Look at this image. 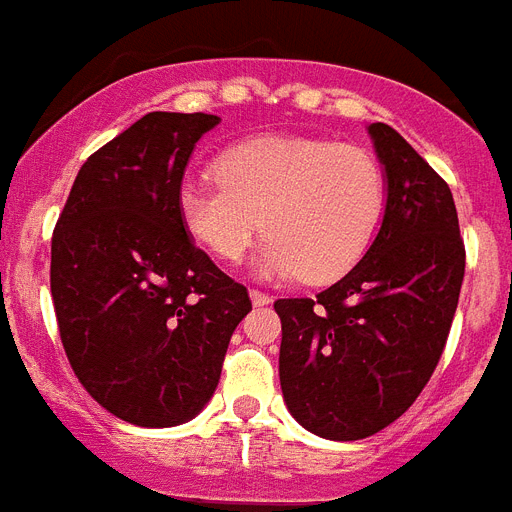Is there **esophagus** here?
Returning a JSON list of instances; mask_svg holds the SVG:
<instances>
[{"label": "esophagus", "mask_w": 512, "mask_h": 512, "mask_svg": "<svg viewBox=\"0 0 512 512\" xmlns=\"http://www.w3.org/2000/svg\"><path fill=\"white\" fill-rule=\"evenodd\" d=\"M251 301H253V306H266V303L272 301V298H269V295L266 293H261V290H251Z\"/></svg>", "instance_id": "obj_1"}]
</instances>
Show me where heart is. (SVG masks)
Segmentation results:
<instances>
[{
    "label": "heart",
    "mask_w": 512,
    "mask_h": 512,
    "mask_svg": "<svg viewBox=\"0 0 512 512\" xmlns=\"http://www.w3.org/2000/svg\"><path fill=\"white\" fill-rule=\"evenodd\" d=\"M217 180H185L177 214L196 243L238 264L269 238L261 272L329 282L369 248L387 201L382 164L361 146L261 135L219 154Z\"/></svg>",
    "instance_id": "b5f03b06"
}]
</instances>
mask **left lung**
<instances>
[{
	"label": "left lung",
	"instance_id": "8db88e82",
	"mask_svg": "<svg viewBox=\"0 0 512 512\" xmlns=\"http://www.w3.org/2000/svg\"><path fill=\"white\" fill-rule=\"evenodd\" d=\"M387 175L377 238L316 298H280V384L295 421L350 442L403 416L437 369L466 272L453 193L384 122L369 128Z\"/></svg>",
	"mask_w": 512,
	"mask_h": 512
}]
</instances>
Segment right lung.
<instances>
[{
	"mask_svg": "<svg viewBox=\"0 0 512 512\" xmlns=\"http://www.w3.org/2000/svg\"><path fill=\"white\" fill-rule=\"evenodd\" d=\"M217 114L149 112L88 156L52 235V301L78 382L135 426L214 395L248 290L188 238L177 188Z\"/></svg>",
	"mask_w": 512,
	"mask_h": 512,
	"instance_id": "1",
	"label": "right lung"
}]
</instances>
